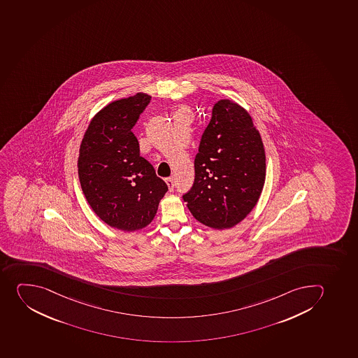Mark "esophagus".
I'll return each instance as SVG.
<instances>
[{
    "label": "esophagus",
    "mask_w": 358,
    "mask_h": 358,
    "mask_svg": "<svg viewBox=\"0 0 358 358\" xmlns=\"http://www.w3.org/2000/svg\"><path fill=\"white\" fill-rule=\"evenodd\" d=\"M166 183H167L168 187H169V191L174 190V178H166Z\"/></svg>",
    "instance_id": "34e87169"
}]
</instances>
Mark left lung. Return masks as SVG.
<instances>
[{
    "mask_svg": "<svg viewBox=\"0 0 358 358\" xmlns=\"http://www.w3.org/2000/svg\"><path fill=\"white\" fill-rule=\"evenodd\" d=\"M265 178V150L252 118L236 102L217 101L194 159V185L183 196L187 208L205 226L231 228L256 206Z\"/></svg>",
    "mask_w": 358,
    "mask_h": 358,
    "instance_id": "obj_1",
    "label": "left lung"
}]
</instances>
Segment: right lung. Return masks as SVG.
Returning <instances> with one entry per match:
<instances>
[{
  "label": "right lung",
  "mask_w": 358,
  "mask_h": 358,
  "mask_svg": "<svg viewBox=\"0 0 358 358\" xmlns=\"http://www.w3.org/2000/svg\"><path fill=\"white\" fill-rule=\"evenodd\" d=\"M150 100L137 93L108 103L90 122L79 148L78 178L87 203L103 222L123 231L150 224L168 191L139 155L131 131Z\"/></svg>",
  "instance_id": "right-lung-1"
}]
</instances>
